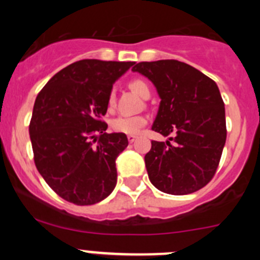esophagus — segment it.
<instances>
[{
    "label": "esophagus",
    "instance_id": "esophagus-1",
    "mask_svg": "<svg viewBox=\"0 0 260 260\" xmlns=\"http://www.w3.org/2000/svg\"><path fill=\"white\" fill-rule=\"evenodd\" d=\"M135 139H137V135H127V141L130 142V143H133V142H135Z\"/></svg>",
    "mask_w": 260,
    "mask_h": 260
}]
</instances>
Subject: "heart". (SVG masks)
I'll list each match as a JSON object with an SVG mask.
<instances>
[{
    "label": "heart",
    "mask_w": 260,
    "mask_h": 260,
    "mask_svg": "<svg viewBox=\"0 0 260 260\" xmlns=\"http://www.w3.org/2000/svg\"><path fill=\"white\" fill-rule=\"evenodd\" d=\"M130 87L134 89L138 95L142 98L146 96V93L151 92L150 86L147 82L142 79H134L130 83ZM114 103V92L112 91L109 96V105H113ZM147 123V118L144 116H118L112 121V128L117 133H122V134H138L141 132V128L144 127Z\"/></svg>",
    "instance_id": "1"
}]
</instances>
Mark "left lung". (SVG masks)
Wrapping results in <instances>:
<instances>
[{
	"label": "left lung",
	"instance_id": "1",
	"mask_svg": "<svg viewBox=\"0 0 260 260\" xmlns=\"http://www.w3.org/2000/svg\"><path fill=\"white\" fill-rule=\"evenodd\" d=\"M133 71L151 80L160 98L152 130L175 143L152 141L147 173L160 191H198L215 174L226 141L225 108L219 87L192 66L176 59L139 62Z\"/></svg>",
	"mask_w": 260,
	"mask_h": 260
}]
</instances>
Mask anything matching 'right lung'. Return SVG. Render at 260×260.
I'll use <instances>...</instances> for the list:
<instances>
[{"instance_id": "obj_1", "label": "right lung", "mask_w": 260, "mask_h": 260, "mask_svg": "<svg viewBox=\"0 0 260 260\" xmlns=\"http://www.w3.org/2000/svg\"><path fill=\"white\" fill-rule=\"evenodd\" d=\"M134 63L74 62L53 75L36 98L29 123L35 165L70 203H99L116 187V158L128 141L122 133H105L108 125L100 118L114 82Z\"/></svg>"}]
</instances>
